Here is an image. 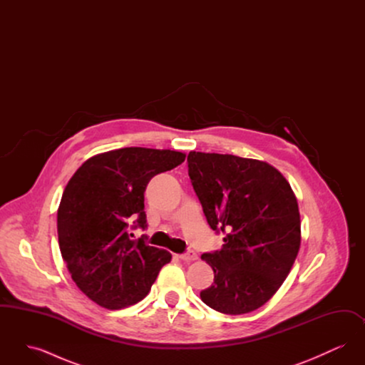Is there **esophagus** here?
Segmentation results:
<instances>
[{"label": "esophagus", "mask_w": 365, "mask_h": 365, "mask_svg": "<svg viewBox=\"0 0 365 365\" xmlns=\"http://www.w3.org/2000/svg\"><path fill=\"white\" fill-rule=\"evenodd\" d=\"M179 259L183 261H194L197 260V255L190 250V252H186L183 255H179Z\"/></svg>", "instance_id": "1"}]
</instances>
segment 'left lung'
<instances>
[{"label":"left lung","mask_w":365,"mask_h":365,"mask_svg":"<svg viewBox=\"0 0 365 365\" xmlns=\"http://www.w3.org/2000/svg\"><path fill=\"white\" fill-rule=\"evenodd\" d=\"M187 164L209 226L226 234L220 250L201 256L215 279L200 297L217 312H252L278 292L298 255L294 192L277 168L260 160L190 152Z\"/></svg>","instance_id":"left-lung-1"}]
</instances>
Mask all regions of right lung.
Returning <instances> with one entry per match:
<instances>
[{"label": "right lung", "instance_id": "add662e5", "mask_svg": "<svg viewBox=\"0 0 365 365\" xmlns=\"http://www.w3.org/2000/svg\"><path fill=\"white\" fill-rule=\"evenodd\" d=\"M185 153L123 148L90 157L71 178L57 210L63 260L82 293L106 309L143 299L173 256L133 240L146 228L143 192L157 174L185 161Z\"/></svg>", "mask_w": 365, "mask_h": 365}]
</instances>
